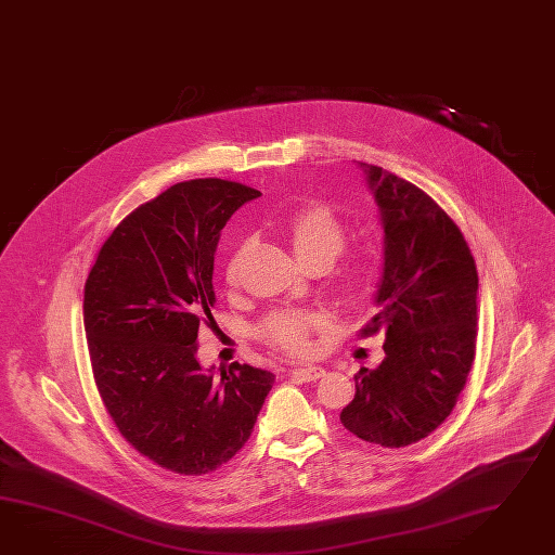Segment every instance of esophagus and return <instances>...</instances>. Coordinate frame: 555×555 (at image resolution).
<instances>
[{
	"mask_svg": "<svg viewBox=\"0 0 555 555\" xmlns=\"http://www.w3.org/2000/svg\"><path fill=\"white\" fill-rule=\"evenodd\" d=\"M289 374L294 378L301 380V383H315V380H320L326 374V370L320 369V366H304V369L292 370Z\"/></svg>",
	"mask_w": 555,
	"mask_h": 555,
	"instance_id": "obj_1",
	"label": "esophagus"
}]
</instances>
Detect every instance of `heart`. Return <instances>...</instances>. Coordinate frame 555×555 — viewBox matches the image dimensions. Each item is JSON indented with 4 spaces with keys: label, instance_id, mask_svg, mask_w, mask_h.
Instances as JSON below:
<instances>
[{
    "label": "heart",
    "instance_id": "obj_1",
    "mask_svg": "<svg viewBox=\"0 0 555 555\" xmlns=\"http://www.w3.org/2000/svg\"><path fill=\"white\" fill-rule=\"evenodd\" d=\"M285 240L306 268H330L340 256L348 240V229L340 215L326 203L313 201L284 221ZM243 247L229 257L225 266V284L240 285ZM370 284L369 259L360 254L346 257L336 273V287L344 298H358ZM327 326V315L313 310H278L261 320L257 326L259 338L275 350L289 356L312 352V334Z\"/></svg>",
    "mask_w": 555,
    "mask_h": 555
}]
</instances>
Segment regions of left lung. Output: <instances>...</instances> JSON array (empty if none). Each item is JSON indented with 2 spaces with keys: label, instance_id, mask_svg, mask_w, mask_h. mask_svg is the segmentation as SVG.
<instances>
[{
  "label": "left lung",
  "instance_id": "left-lung-1",
  "mask_svg": "<svg viewBox=\"0 0 555 555\" xmlns=\"http://www.w3.org/2000/svg\"><path fill=\"white\" fill-rule=\"evenodd\" d=\"M383 214L378 313L360 330L383 332L384 360L354 376L344 427L388 449L428 437L451 414L477 344V266L451 215L423 189L358 163Z\"/></svg>",
  "mask_w": 555,
  "mask_h": 555
}]
</instances>
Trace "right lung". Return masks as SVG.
I'll return each instance as SVG.
<instances>
[{
  "instance_id": "obj_1",
  "label": "right lung",
  "mask_w": 555,
  "mask_h": 555,
  "mask_svg": "<svg viewBox=\"0 0 555 555\" xmlns=\"http://www.w3.org/2000/svg\"><path fill=\"white\" fill-rule=\"evenodd\" d=\"M261 193L225 179L177 183L127 215L85 285V330L104 409L134 451L163 469L205 475L251 437L275 376L233 362L221 378L197 362L215 322L219 233Z\"/></svg>"
}]
</instances>
